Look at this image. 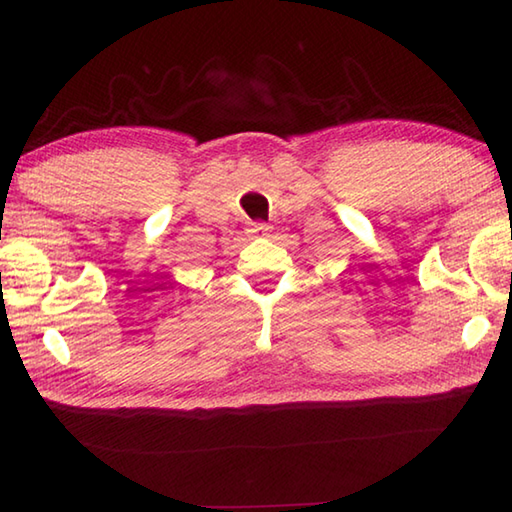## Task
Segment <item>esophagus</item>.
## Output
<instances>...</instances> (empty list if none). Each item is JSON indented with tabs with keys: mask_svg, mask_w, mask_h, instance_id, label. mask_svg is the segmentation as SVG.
<instances>
[{
	"mask_svg": "<svg viewBox=\"0 0 512 512\" xmlns=\"http://www.w3.org/2000/svg\"><path fill=\"white\" fill-rule=\"evenodd\" d=\"M270 226L266 222H250L248 224V233L250 235H268Z\"/></svg>",
	"mask_w": 512,
	"mask_h": 512,
	"instance_id": "34e87169",
	"label": "esophagus"
}]
</instances>
